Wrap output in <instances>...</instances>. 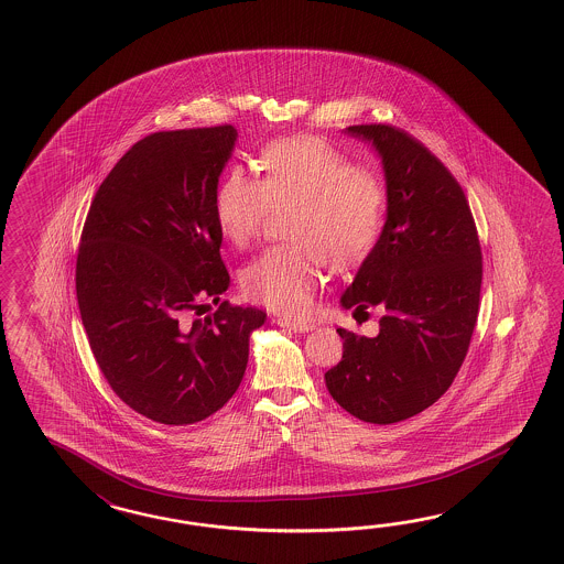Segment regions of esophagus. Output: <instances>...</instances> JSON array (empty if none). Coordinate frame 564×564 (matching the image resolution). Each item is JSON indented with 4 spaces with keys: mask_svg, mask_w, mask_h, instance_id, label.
<instances>
[{
    "mask_svg": "<svg viewBox=\"0 0 564 564\" xmlns=\"http://www.w3.org/2000/svg\"><path fill=\"white\" fill-rule=\"evenodd\" d=\"M275 324L276 326H281V328H288V330L293 332H312L316 328V324H312V322L291 319V317H276Z\"/></svg>",
    "mask_w": 564,
    "mask_h": 564,
    "instance_id": "obj_1",
    "label": "esophagus"
}]
</instances>
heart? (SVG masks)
<instances>
[{"label":"heart","instance_id":"1","mask_svg":"<svg viewBox=\"0 0 564 564\" xmlns=\"http://www.w3.org/2000/svg\"><path fill=\"white\" fill-rule=\"evenodd\" d=\"M261 180L230 169L214 195V218L236 248L254 242L271 209H288L291 245L248 262L240 285L252 302L303 316L324 281L326 262L344 271L371 254L387 218L383 180L317 137L279 138L259 156Z\"/></svg>","mask_w":564,"mask_h":564}]
</instances>
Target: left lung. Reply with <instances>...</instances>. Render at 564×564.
Masks as SVG:
<instances>
[{
  "instance_id": "obj_1",
  "label": "left lung",
  "mask_w": 564,
  "mask_h": 564,
  "mask_svg": "<svg viewBox=\"0 0 564 564\" xmlns=\"http://www.w3.org/2000/svg\"><path fill=\"white\" fill-rule=\"evenodd\" d=\"M379 152L387 220L343 307H379V334L338 328L343 360L326 372L332 398L371 424L424 412L453 384L479 316L482 257L467 197L436 154L389 124L348 126Z\"/></svg>"
}]
</instances>
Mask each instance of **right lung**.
Here are the masks:
<instances>
[{
    "label": "right lung",
    "mask_w": 564,
    "mask_h": 564,
    "mask_svg": "<svg viewBox=\"0 0 564 564\" xmlns=\"http://www.w3.org/2000/svg\"><path fill=\"white\" fill-rule=\"evenodd\" d=\"M230 124L154 132L99 185L83 226L75 289L91 352L128 408L166 426L209 417L245 377L267 314L220 302L214 195L236 142Z\"/></svg>",
    "instance_id": "add662e5"
}]
</instances>
